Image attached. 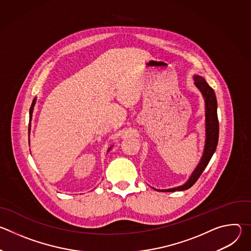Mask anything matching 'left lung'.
<instances>
[{"instance_id":"obj_1","label":"left lung","mask_w":251,"mask_h":251,"mask_svg":"<svg viewBox=\"0 0 251 251\" xmlns=\"http://www.w3.org/2000/svg\"><path fill=\"white\" fill-rule=\"evenodd\" d=\"M195 84L201 92L205 102V144L202 157L198 167L190 176L188 182L183 186L168 189V190H156L159 192H175V191H185L190 189L202 174L203 170L210 161L213 153L216 152L218 142H219V119H218V102L216 93L213 89L206 83V81L199 75L194 76Z\"/></svg>"}]
</instances>
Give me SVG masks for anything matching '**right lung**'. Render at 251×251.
Masks as SVG:
<instances>
[{"label":"right lung","mask_w":251,"mask_h":251,"mask_svg":"<svg viewBox=\"0 0 251 251\" xmlns=\"http://www.w3.org/2000/svg\"><path fill=\"white\" fill-rule=\"evenodd\" d=\"M35 100H37V98H34V99L32 100L31 106H30V108H29V118H31V114H32V110H33V106H34V104H35ZM29 129H30V123H29V125H28V134H29ZM110 149H111V148H109L108 152L110 151Z\"/></svg>","instance_id":"1"}]
</instances>
